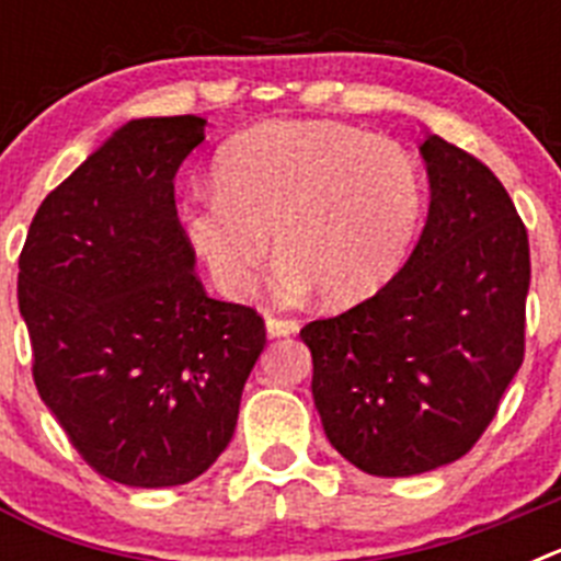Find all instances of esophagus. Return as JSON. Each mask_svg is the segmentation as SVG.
<instances>
[{"label":"esophagus","instance_id":"34e87169","mask_svg":"<svg viewBox=\"0 0 561 561\" xmlns=\"http://www.w3.org/2000/svg\"><path fill=\"white\" fill-rule=\"evenodd\" d=\"M266 331H270V336H289V334H297V331H300V323H297L295 317L270 314L266 317Z\"/></svg>","mask_w":561,"mask_h":561}]
</instances>
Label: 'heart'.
Instances as JSON below:
<instances>
[{"instance_id":"heart-1","label":"heart","mask_w":561,"mask_h":561,"mask_svg":"<svg viewBox=\"0 0 561 561\" xmlns=\"http://www.w3.org/2000/svg\"><path fill=\"white\" fill-rule=\"evenodd\" d=\"M219 187L187 199V232L221 289L255 284L270 252L291 291L354 306L401 270L424 213V182L399 142L340 123H266L236 137Z\"/></svg>"}]
</instances>
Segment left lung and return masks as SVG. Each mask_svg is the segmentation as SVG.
Listing matches in <instances>:
<instances>
[{
    "label": "left lung",
    "instance_id": "8db88e82",
    "mask_svg": "<svg viewBox=\"0 0 561 561\" xmlns=\"http://www.w3.org/2000/svg\"><path fill=\"white\" fill-rule=\"evenodd\" d=\"M430 216L388 284L304 325L331 447L376 478L463 458L525 356L528 232L478 157L430 134Z\"/></svg>",
    "mask_w": 561,
    "mask_h": 561
}]
</instances>
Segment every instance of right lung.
Masks as SVG:
<instances>
[{"label":"right lung","mask_w":561,"mask_h":561,"mask_svg":"<svg viewBox=\"0 0 561 561\" xmlns=\"http://www.w3.org/2000/svg\"><path fill=\"white\" fill-rule=\"evenodd\" d=\"M202 140L193 114L126 123L42 202L19 255L38 396L98 474L137 489L210 469L266 345L264 317L193 270L173 176Z\"/></svg>","instance_id":"1"}]
</instances>
